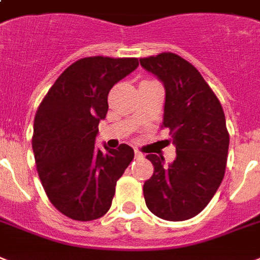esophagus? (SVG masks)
Instances as JSON below:
<instances>
[{"label": "esophagus", "instance_id": "34e87169", "mask_svg": "<svg viewBox=\"0 0 260 260\" xmlns=\"http://www.w3.org/2000/svg\"><path fill=\"white\" fill-rule=\"evenodd\" d=\"M135 157H136V159H143V157H144V155H143L140 151L135 149Z\"/></svg>", "mask_w": 260, "mask_h": 260}]
</instances>
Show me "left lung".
I'll use <instances>...</instances> for the list:
<instances>
[{
    "mask_svg": "<svg viewBox=\"0 0 260 260\" xmlns=\"http://www.w3.org/2000/svg\"><path fill=\"white\" fill-rule=\"evenodd\" d=\"M140 65L163 82V125L170 128L176 157L148 155L155 171L144 183L145 204L170 221L202 212L224 178L230 136L220 101L199 71L174 53L140 58Z\"/></svg>",
    "mask_w": 260,
    "mask_h": 260,
    "instance_id": "8db88e82",
    "label": "left lung"
}]
</instances>
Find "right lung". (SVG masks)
I'll return each mask as SVG.
<instances>
[{"instance_id": "right-lung-1", "label": "right lung", "mask_w": 260, "mask_h": 260, "mask_svg": "<svg viewBox=\"0 0 260 260\" xmlns=\"http://www.w3.org/2000/svg\"><path fill=\"white\" fill-rule=\"evenodd\" d=\"M137 67V58H81L61 73L37 109L31 140L37 172L52 204L68 218L89 221L107 214L134 159L129 145H104V153L94 141L109 90Z\"/></svg>"}]
</instances>
